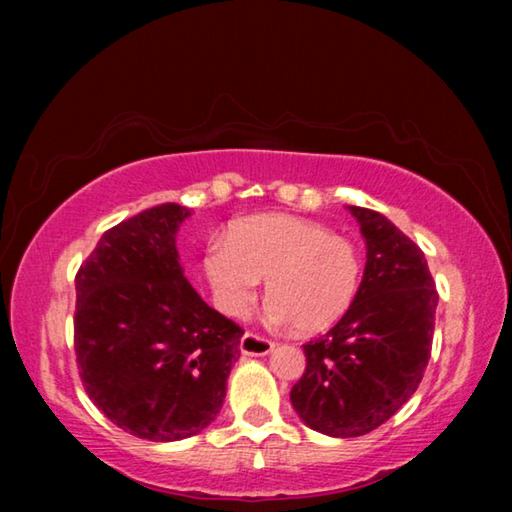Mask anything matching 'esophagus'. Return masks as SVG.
Segmentation results:
<instances>
[{"mask_svg":"<svg viewBox=\"0 0 512 512\" xmlns=\"http://www.w3.org/2000/svg\"><path fill=\"white\" fill-rule=\"evenodd\" d=\"M273 348H275L273 341H268L264 336H257L253 332H246L239 341V350L241 354H246V357H264V354L273 352Z\"/></svg>","mask_w":512,"mask_h":512,"instance_id":"1","label":"esophagus"}]
</instances>
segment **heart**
Masks as SVG:
<instances>
[{
	"instance_id": "heart-1",
	"label": "heart",
	"mask_w": 512,
	"mask_h": 512,
	"mask_svg": "<svg viewBox=\"0 0 512 512\" xmlns=\"http://www.w3.org/2000/svg\"><path fill=\"white\" fill-rule=\"evenodd\" d=\"M216 302L244 314L266 280L268 314L302 334L323 332L350 309L359 291L361 255L350 239L291 214H253L230 225L205 255Z\"/></svg>"
}]
</instances>
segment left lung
I'll return each instance as SVG.
<instances>
[{
  "instance_id": "8db88e82",
  "label": "left lung",
  "mask_w": 512,
  "mask_h": 512,
  "mask_svg": "<svg viewBox=\"0 0 512 512\" xmlns=\"http://www.w3.org/2000/svg\"><path fill=\"white\" fill-rule=\"evenodd\" d=\"M366 239V271L350 309L309 341L291 404L309 429L357 438L418 391L431 357L438 291L422 250L384 214L350 205Z\"/></svg>"
}]
</instances>
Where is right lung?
Returning <instances> with one entry per match:
<instances>
[{"instance_id":"add662e5","label":"right lung","mask_w":512,"mask_h":512,"mask_svg":"<svg viewBox=\"0 0 512 512\" xmlns=\"http://www.w3.org/2000/svg\"><path fill=\"white\" fill-rule=\"evenodd\" d=\"M189 214L162 203L121 221L76 275L74 348L85 391L112 424L153 443L214 422L244 336L187 282L176 235Z\"/></svg>"}]
</instances>
